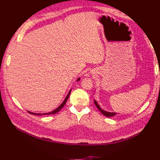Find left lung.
I'll return each instance as SVG.
<instances>
[{"label": "left lung", "instance_id": "1", "mask_svg": "<svg viewBox=\"0 0 160 160\" xmlns=\"http://www.w3.org/2000/svg\"><path fill=\"white\" fill-rule=\"evenodd\" d=\"M94 103H95V104H96V106L97 107V108H98V109L100 110V111L101 112V113H102L104 115H105V116H107V117H112V116H113V115H115V113H111V112H107V111H105L102 109V108H100V107L99 106V104H98L97 102L95 100H94Z\"/></svg>", "mask_w": 160, "mask_h": 160}]
</instances>
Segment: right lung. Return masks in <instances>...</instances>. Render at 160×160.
<instances>
[{
	"label": "right lung",
	"mask_w": 160,
	"mask_h": 160,
	"mask_svg": "<svg viewBox=\"0 0 160 160\" xmlns=\"http://www.w3.org/2000/svg\"><path fill=\"white\" fill-rule=\"evenodd\" d=\"M80 80V78H78V81ZM71 89L69 91V93H68V95L67 96V97L65 98V99H64V100L63 101V102L61 104L60 106L58 107L56 109H55V110H53V111H52V112H50V113H43V115H50V114H55V113H58V112L61 108H62L64 106V104H66V102H67V100H68V98H69V95H70V93H71ZM29 113H31V114H33V115H42V114H41V113H32V112H30V111H28Z\"/></svg>",
	"instance_id": "obj_1"
}]
</instances>
